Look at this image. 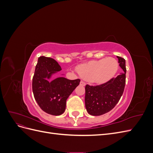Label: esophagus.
I'll return each mask as SVG.
<instances>
[{
  "label": "esophagus",
  "instance_id": "esophagus-1",
  "mask_svg": "<svg viewBox=\"0 0 153 153\" xmlns=\"http://www.w3.org/2000/svg\"><path fill=\"white\" fill-rule=\"evenodd\" d=\"M80 84L81 85H82V86H85V83L84 82V81H80Z\"/></svg>",
  "mask_w": 153,
  "mask_h": 153
}]
</instances>
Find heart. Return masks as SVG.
<instances>
[{
	"mask_svg": "<svg viewBox=\"0 0 153 153\" xmlns=\"http://www.w3.org/2000/svg\"><path fill=\"white\" fill-rule=\"evenodd\" d=\"M119 64L116 59L107 57L94 60L77 68L79 75L94 83H104L110 80L117 73Z\"/></svg>",
	"mask_w": 153,
	"mask_h": 153,
	"instance_id": "b5f03b06",
	"label": "heart"
}]
</instances>
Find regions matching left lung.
I'll return each mask as SVG.
<instances>
[{
	"label": "left lung",
	"instance_id": "left-lung-1",
	"mask_svg": "<svg viewBox=\"0 0 153 153\" xmlns=\"http://www.w3.org/2000/svg\"><path fill=\"white\" fill-rule=\"evenodd\" d=\"M119 66L123 70L116 78L105 84L85 85V104L87 112L92 115H101L114 108L122 96L126 84V61L117 56Z\"/></svg>",
	"mask_w": 153,
	"mask_h": 153
}]
</instances>
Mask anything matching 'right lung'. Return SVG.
Wrapping results in <instances>:
<instances>
[{"label": "right lung", "mask_w": 153, "mask_h": 153, "mask_svg": "<svg viewBox=\"0 0 153 153\" xmlns=\"http://www.w3.org/2000/svg\"><path fill=\"white\" fill-rule=\"evenodd\" d=\"M53 59L41 56L38 58L32 78V91L39 107L46 113L60 115L66 109V100L80 80H68L58 77L50 80L52 75L61 70Z\"/></svg>", "instance_id": "obj_1"}]
</instances>
